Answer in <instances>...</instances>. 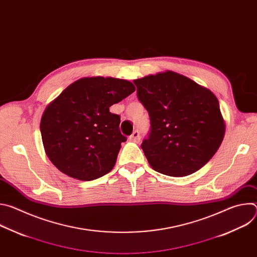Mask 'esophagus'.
<instances>
[{"mask_svg": "<svg viewBox=\"0 0 257 257\" xmlns=\"http://www.w3.org/2000/svg\"><path fill=\"white\" fill-rule=\"evenodd\" d=\"M129 140L132 141V142H135V143L139 142V141H140V134H139V132H138L137 130H135V131L129 136Z\"/></svg>", "mask_w": 257, "mask_h": 257, "instance_id": "34e87169", "label": "esophagus"}]
</instances>
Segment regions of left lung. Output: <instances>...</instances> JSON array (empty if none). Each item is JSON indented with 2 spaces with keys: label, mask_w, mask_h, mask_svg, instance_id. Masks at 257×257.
<instances>
[{
  "label": "left lung",
  "mask_w": 257,
  "mask_h": 257,
  "mask_svg": "<svg viewBox=\"0 0 257 257\" xmlns=\"http://www.w3.org/2000/svg\"><path fill=\"white\" fill-rule=\"evenodd\" d=\"M133 82L151 119V132L141 144L151 167L173 177L201 169L225 136L226 124L216 96L173 71Z\"/></svg>",
  "instance_id": "left-lung-1"
}]
</instances>
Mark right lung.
<instances>
[{
  "label": "right lung",
  "mask_w": 257,
  "mask_h": 257,
  "mask_svg": "<svg viewBox=\"0 0 257 257\" xmlns=\"http://www.w3.org/2000/svg\"><path fill=\"white\" fill-rule=\"evenodd\" d=\"M135 86L113 77H85L70 84L46 107L41 120L44 148L62 173L81 181L114 168L121 143L120 116L109 112Z\"/></svg>",
  "instance_id": "obj_1"
}]
</instances>
